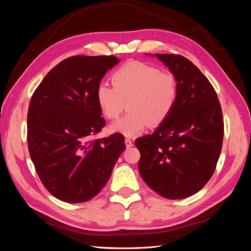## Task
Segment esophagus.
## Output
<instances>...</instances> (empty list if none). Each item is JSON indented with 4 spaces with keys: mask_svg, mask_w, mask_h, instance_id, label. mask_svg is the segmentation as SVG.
Segmentation results:
<instances>
[{
    "mask_svg": "<svg viewBox=\"0 0 251 251\" xmlns=\"http://www.w3.org/2000/svg\"><path fill=\"white\" fill-rule=\"evenodd\" d=\"M125 143H126V147L127 149H128V148H131V147H133V142H132V140H131V139L126 138Z\"/></svg>",
    "mask_w": 251,
    "mask_h": 251,
    "instance_id": "esophagus-1",
    "label": "esophagus"
}]
</instances>
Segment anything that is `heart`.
Returning a JSON list of instances; mask_svg holds the SVG:
<instances>
[{"instance_id": "1", "label": "heart", "mask_w": 251, "mask_h": 251, "mask_svg": "<svg viewBox=\"0 0 251 251\" xmlns=\"http://www.w3.org/2000/svg\"><path fill=\"white\" fill-rule=\"evenodd\" d=\"M113 86L100 82L95 98L103 115L118 117L126 102L128 112L114 121L110 130L126 137L142 133L150 126H158L170 116L178 97L176 77L141 62H127L112 74Z\"/></svg>"}]
</instances>
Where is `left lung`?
I'll return each mask as SVG.
<instances>
[{
    "instance_id": "obj_1",
    "label": "left lung",
    "mask_w": 251,
    "mask_h": 251,
    "mask_svg": "<svg viewBox=\"0 0 251 251\" xmlns=\"http://www.w3.org/2000/svg\"><path fill=\"white\" fill-rule=\"evenodd\" d=\"M155 56L176 77L178 97L154 133L136 139L141 155L138 170L158 195L184 199L199 192L215 172L223 142L222 110L214 87L191 60Z\"/></svg>"
}]
</instances>
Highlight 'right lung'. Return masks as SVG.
<instances>
[{"label":"right lung","mask_w":251,"mask_h":251,"mask_svg":"<svg viewBox=\"0 0 251 251\" xmlns=\"http://www.w3.org/2000/svg\"><path fill=\"white\" fill-rule=\"evenodd\" d=\"M119 62L114 55L66 58L45 76L30 100V157L44 186L64 202L81 203L95 197L126 149L119 133L88 141L105 125L96 88Z\"/></svg>","instance_id":"obj_1"}]
</instances>
